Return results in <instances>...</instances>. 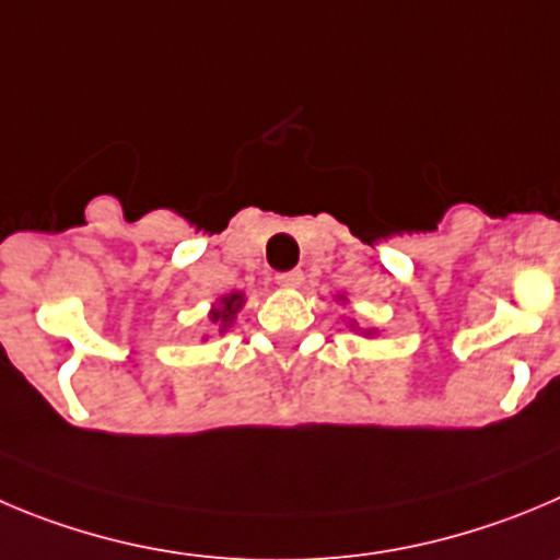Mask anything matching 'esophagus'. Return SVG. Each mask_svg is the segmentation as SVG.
Listing matches in <instances>:
<instances>
[{
	"mask_svg": "<svg viewBox=\"0 0 560 560\" xmlns=\"http://www.w3.org/2000/svg\"><path fill=\"white\" fill-rule=\"evenodd\" d=\"M301 281H304V273H301V270H287V273L276 276V284L279 287H298Z\"/></svg>",
	"mask_w": 560,
	"mask_h": 560,
	"instance_id": "obj_1",
	"label": "esophagus"
}]
</instances>
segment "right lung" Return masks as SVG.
Segmentation results:
<instances>
[{"instance_id": "add662e5", "label": "right lung", "mask_w": 560, "mask_h": 560, "mask_svg": "<svg viewBox=\"0 0 560 560\" xmlns=\"http://www.w3.org/2000/svg\"><path fill=\"white\" fill-rule=\"evenodd\" d=\"M240 306H243V295H240V292H234V295L223 298V310H215V312H212V320H215V323L221 320V323H223V328H226L229 323H232L234 312H237Z\"/></svg>"}]
</instances>
